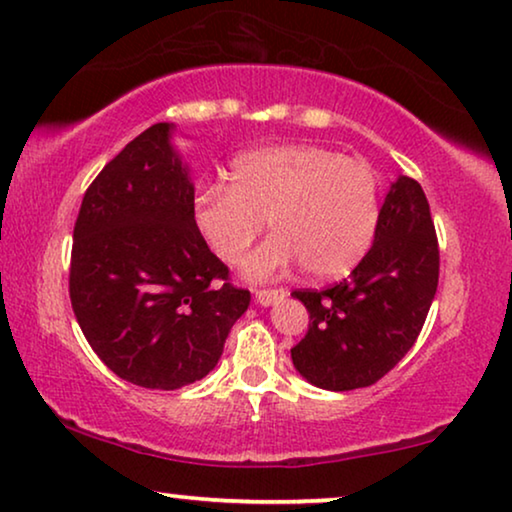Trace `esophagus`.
Wrapping results in <instances>:
<instances>
[{
    "mask_svg": "<svg viewBox=\"0 0 512 512\" xmlns=\"http://www.w3.org/2000/svg\"><path fill=\"white\" fill-rule=\"evenodd\" d=\"M287 292L285 289H257L255 292V301L259 305H264V308H269V305H276L282 299H285Z\"/></svg>",
    "mask_w": 512,
    "mask_h": 512,
    "instance_id": "1",
    "label": "esophagus"
}]
</instances>
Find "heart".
<instances>
[{
    "label": "heart",
    "instance_id": "obj_1",
    "mask_svg": "<svg viewBox=\"0 0 512 512\" xmlns=\"http://www.w3.org/2000/svg\"><path fill=\"white\" fill-rule=\"evenodd\" d=\"M264 220L273 236L243 264L248 278H276L299 262L315 278L345 276L375 239L377 174L317 144H271L236 156L230 188H202L193 204L195 230L225 264L241 262Z\"/></svg>",
    "mask_w": 512,
    "mask_h": 512
}]
</instances>
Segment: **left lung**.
Instances as JSON below:
<instances>
[{
  "label": "left lung",
  "instance_id": "obj_1",
  "mask_svg": "<svg viewBox=\"0 0 512 512\" xmlns=\"http://www.w3.org/2000/svg\"><path fill=\"white\" fill-rule=\"evenodd\" d=\"M439 246L421 183L400 174L379 209L375 241L352 276L292 292L310 312L292 349L299 375L324 391L375 384L414 347L437 294Z\"/></svg>",
  "mask_w": 512,
  "mask_h": 512
}]
</instances>
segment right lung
<instances>
[{"mask_svg": "<svg viewBox=\"0 0 512 512\" xmlns=\"http://www.w3.org/2000/svg\"><path fill=\"white\" fill-rule=\"evenodd\" d=\"M174 131L167 121L147 128L87 188L68 282L96 356L158 391L207 377L250 305L195 230V183Z\"/></svg>", "mask_w": 512, "mask_h": 512, "instance_id": "1", "label": "right lung"}]
</instances>
